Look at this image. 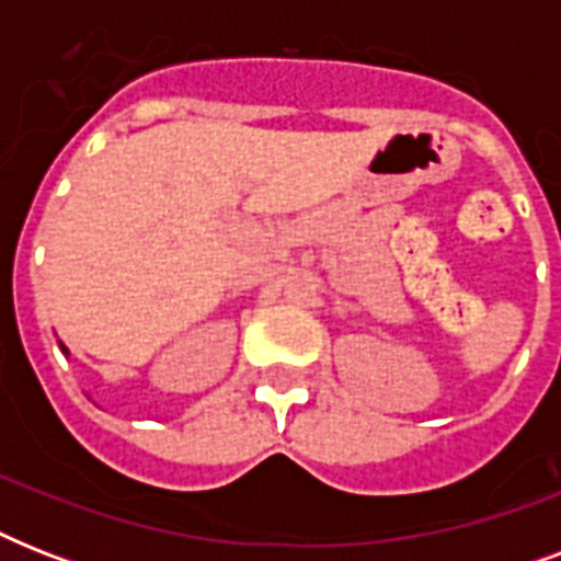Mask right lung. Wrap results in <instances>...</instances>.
Masks as SVG:
<instances>
[{
    "instance_id": "obj_1",
    "label": "right lung",
    "mask_w": 561,
    "mask_h": 561,
    "mask_svg": "<svg viewBox=\"0 0 561 561\" xmlns=\"http://www.w3.org/2000/svg\"><path fill=\"white\" fill-rule=\"evenodd\" d=\"M64 352H66V350H64Z\"/></svg>"
}]
</instances>
